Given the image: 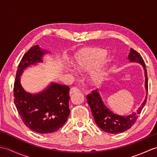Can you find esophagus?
<instances>
[{"label":"esophagus","instance_id":"esophagus-1","mask_svg":"<svg viewBox=\"0 0 157 157\" xmlns=\"http://www.w3.org/2000/svg\"><path fill=\"white\" fill-rule=\"evenodd\" d=\"M80 92V90H79L76 87H73L71 90H70V94H73V93H77V92Z\"/></svg>","mask_w":157,"mask_h":157}]
</instances>
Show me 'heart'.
<instances>
[{"mask_svg": "<svg viewBox=\"0 0 157 157\" xmlns=\"http://www.w3.org/2000/svg\"><path fill=\"white\" fill-rule=\"evenodd\" d=\"M105 52V49L96 46L84 48L73 55L71 64L77 70L86 71L100 63L101 69L92 77L94 82L100 83L105 79L106 66L111 60Z\"/></svg>", "mask_w": 157, "mask_h": 157, "instance_id": "heart-1", "label": "heart"}]
</instances>
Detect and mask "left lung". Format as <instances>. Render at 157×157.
<instances>
[{"instance_id": "left-lung-1", "label": "left lung", "mask_w": 157, "mask_h": 157, "mask_svg": "<svg viewBox=\"0 0 157 157\" xmlns=\"http://www.w3.org/2000/svg\"><path fill=\"white\" fill-rule=\"evenodd\" d=\"M128 59L131 62H137L144 67L145 71V87L148 93V77L144 61L141 55L134 49H130ZM87 101L91 109L93 117L97 125L103 131L109 134H119L131 128L136 123L139 115L141 113L142 109L147 100V94L145 100L140 106L136 113H132L128 116H121L111 112L105 105L98 93V90L92 92V94L87 96Z\"/></svg>"}]
</instances>
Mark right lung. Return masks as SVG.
I'll return each instance as SVG.
<instances>
[{
    "mask_svg": "<svg viewBox=\"0 0 157 157\" xmlns=\"http://www.w3.org/2000/svg\"><path fill=\"white\" fill-rule=\"evenodd\" d=\"M46 53L38 45L32 46L23 56L16 73L13 88L14 103L23 123L35 132L49 134L65 124L70 113L69 90L67 86L52 83L40 93L32 94L20 84V76L28 66L42 62Z\"/></svg>",
    "mask_w": 157,
    "mask_h": 157,
    "instance_id": "add662e5",
    "label": "right lung"
}]
</instances>
